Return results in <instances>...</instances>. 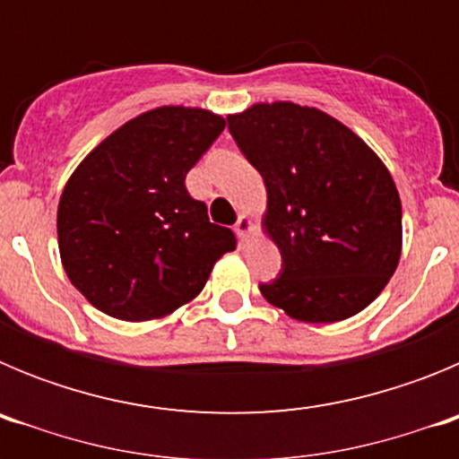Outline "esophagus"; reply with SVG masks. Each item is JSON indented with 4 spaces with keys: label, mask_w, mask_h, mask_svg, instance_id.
I'll return each instance as SVG.
<instances>
[{
    "label": "esophagus",
    "mask_w": 459,
    "mask_h": 459,
    "mask_svg": "<svg viewBox=\"0 0 459 459\" xmlns=\"http://www.w3.org/2000/svg\"><path fill=\"white\" fill-rule=\"evenodd\" d=\"M250 230H253V222H250V218L248 216H238V221H237V225H234V232H237V237H238V241H246V238H248V234H250Z\"/></svg>",
    "instance_id": "1"
}]
</instances>
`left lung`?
I'll use <instances>...</instances> for the list:
<instances>
[{
	"label": "left lung",
	"mask_w": 459,
	"mask_h": 459,
	"mask_svg": "<svg viewBox=\"0 0 459 459\" xmlns=\"http://www.w3.org/2000/svg\"><path fill=\"white\" fill-rule=\"evenodd\" d=\"M227 128L269 195L266 232L282 255L259 291L299 322L347 319L395 273L403 204L386 165L333 117L294 103L253 105Z\"/></svg>",
	"instance_id": "1"
}]
</instances>
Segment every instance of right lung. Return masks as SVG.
<instances>
[{
    "mask_svg": "<svg viewBox=\"0 0 459 459\" xmlns=\"http://www.w3.org/2000/svg\"><path fill=\"white\" fill-rule=\"evenodd\" d=\"M222 128L206 109H152L73 172L56 209L59 253L68 280L100 312L126 322L169 315L237 248L232 230L213 225L186 190V174Z\"/></svg>",
    "mask_w": 459,
    "mask_h": 459,
    "instance_id": "obj_1",
    "label": "right lung"
}]
</instances>
